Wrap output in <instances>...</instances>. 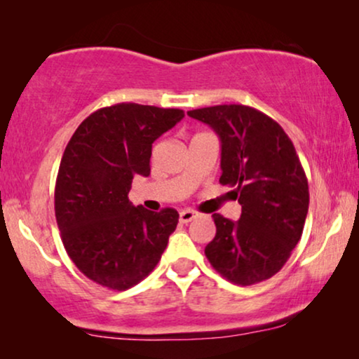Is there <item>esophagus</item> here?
I'll use <instances>...</instances> for the list:
<instances>
[{
    "label": "esophagus",
    "instance_id": "esophagus-1",
    "mask_svg": "<svg viewBox=\"0 0 359 359\" xmlns=\"http://www.w3.org/2000/svg\"><path fill=\"white\" fill-rule=\"evenodd\" d=\"M198 215H199V212H196V210H193V209H184V210H181V212H180V222L181 224H188L193 219L198 217Z\"/></svg>",
    "mask_w": 359,
    "mask_h": 359
}]
</instances>
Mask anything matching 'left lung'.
<instances>
[{
	"instance_id": "1",
	"label": "left lung",
	"mask_w": 359,
	"mask_h": 359,
	"mask_svg": "<svg viewBox=\"0 0 359 359\" xmlns=\"http://www.w3.org/2000/svg\"><path fill=\"white\" fill-rule=\"evenodd\" d=\"M222 142L220 184L242 205L237 222L212 214L215 237L204 253L237 286L266 281L291 257L309 210V184L291 139L271 117L243 104L188 111Z\"/></svg>"
}]
</instances>
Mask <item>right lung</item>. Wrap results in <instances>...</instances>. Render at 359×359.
Wrapping results in <instances>:
<instances>
[{
  "label": "right lung",
  "mask_w": 359,
  "mask_h": 359,
  "mask_svg": "<svg viewBox=\"0 0 359 359\" xmlns=\"http://www.w3.org/2000/svg\"><path fill=\"white\" fill-rule=\"evenodd\" d=\"M184 117L181 109L119 102L86 117L63 151L55 217L75 266L96 284L126 291L154 271L175 232L173 208L132 205L135 175H150L151 144Z\"/></svg>",
  "instance_id": "obj_1"
}]
</instances>
